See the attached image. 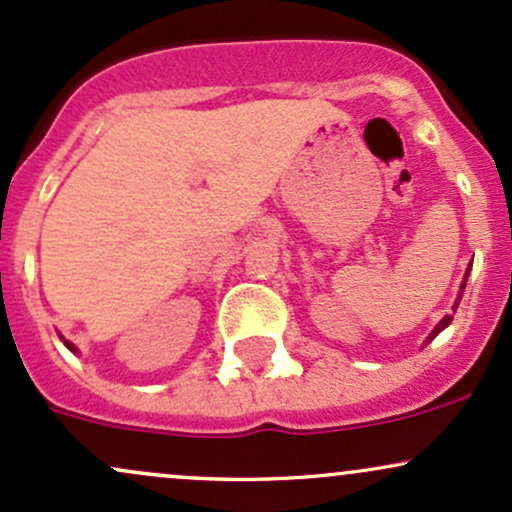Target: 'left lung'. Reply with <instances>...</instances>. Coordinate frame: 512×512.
Listing matches in <instances>:
<instances>
[{
	"label": "left lung",
	"instance_id": "8db88e82",
	"mask_svg": "<svg viewBox=\"0 0 512 512\" xmlns=\"http://www.w3.org/2000/svg\"><path fill=\"white\" fill-rule=\"evenodd\" d=\"M467 275H469V271H467ZM467 275H464V280H462V292H464V285H467ZM462 292H459V295H457V302H455V307H452V309H457V304H459V300H462ZM450 321H452V314H447V317H442V321H440V324H438V326H435V329H433V333H430V336H428V343H430V341H433V338H435V336H438V333H440L442 329H445V326H450Z\"/></svg>",
	"mask_w": 512,
	"mask_h": 512
}]
</instances>
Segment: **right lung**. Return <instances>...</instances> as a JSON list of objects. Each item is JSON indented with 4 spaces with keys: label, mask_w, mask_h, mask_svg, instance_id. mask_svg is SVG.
<instances>
[{
    "label": "right lung",
    "mask_w": 512,
    "mask_h": 512,
    "mask_svg": "<svg viewBox=\"0 0 512 512\" xmlns=\"http://www.w3.org/2000/svg\"><path fill=\"white\" fill-rule=\"evenodd\" d=\"M62 341H65V338H62ZM65 346H67V348H70V350H72V353H77V348H74L70 341H65Z\"/></svg>",
    "instance_id": "1"
}]
</instances>
